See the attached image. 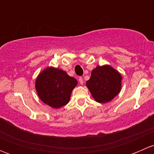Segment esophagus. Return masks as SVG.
Wrapping results in <instances>:
<instances>
[{
	"label": "esophagus",
	"instance_id": "34e87169",
	"mask_svg": "<svg viewBox=\"0 0 154 154\" xmlns=\"http://www.w3.org/2000/svg\"><path fill=\"white\" fill-rule=\"evenodd\" d=\"M78 80H79V82H80V84L83 85V77H79Z\"/></svg>",
	"mask_w": 154,
	"mask_h": 154
}]
</instances>
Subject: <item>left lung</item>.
<instances>
[{"mask_svg": "<svg viewBox=\"0 0 154 154\" xmlns=\"http://www.w3.org/2000/svg\"><path fill=\"white\" fill-rule=\"evenodd\" d=\"M121 83V74L111 66H97L91 71L86 86L96 101L107 103L120 92Z\"/></svg>", "mask_w": 154, "mask_h": 154, "instance_id": "1", "label": "left lung"}]
</instances>
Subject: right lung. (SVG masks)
<instances>
[{
    "label": "right lung",
    "instance_id": "add662e5",
    "mask_svg": "<svg viewBox=\"0 0 154 154\" xmlns=\"http://www.w3.org/2000/svg\"><path fill=\"white\" fill-rule=\"evenodd\" d=\"M77 84V80L68 76L66 71L49 68L37 77L35 89L45 103L57 109L67 104L71 91Z\"/></svg>",
    "mask_w": 154,
    "mask_h": 154
}]
</instances>
